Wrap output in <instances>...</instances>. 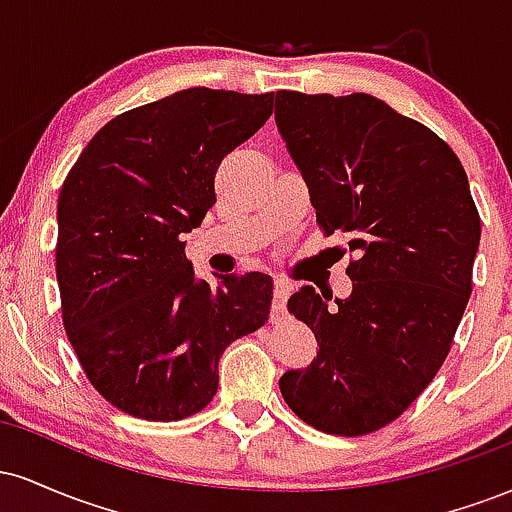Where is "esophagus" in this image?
Masks as SVG:
<instances>
[{
    "label": "esophagus",
    "instance_id": "obj_1",
    "mask_svg": "<svg viewBox=\"0 0 512 512\" xmlns=\"http://www.w3.org/2000/svg\"><path fill=\"white\" fill-rule=\"evenodd\" d=\"M291 289H293V286L286 279H276L274 281V301H272V315L274 317L284 315L286 301H289V296H291Z\"/></svg>",
    "mask_w": 512,
    "mask_h": 512
}]
</instances>
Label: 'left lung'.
Wrapping results in <instances>:
<instances>
[{"instance_id":"1","label":"left lung","mask_w":512,"mask_h":512,"mask_svg":"<svg viewBox=\"0 0 512 512\" xmlns=\"http://www.w3.org/2000/svg\"><path fill=\"white\" fill-rule=\"evenodd\" d=\"M276 127L317 223L349 236L351 296L303 286L289 313L317 339L281 375L305 424L363 436L395 421L436 378L469 293L481 221L460 158L436 132L368 96L276 91Z\"/></svg>"}]
</instances>
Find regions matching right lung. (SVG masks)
Wrapping results in <instances>:
<instances>
[{
    "mask_svg": "<svg viewBox=\"0 0 512 512\" xmlns=\"http://www.w3.org/2000/svg\"><path fill=\"white\" fill-rule=\"evenodd\" d=\"M272 98L197 86L139 105L98 129L64 180V330L91 385L129 416L202 411L226 346L267 322L272 279L231 274L211 289L182 233L214 207L216 168L269 120Z\"/></svg>",
    "mask_w": 512,
    "mask_h": 512,
    "instance_id": "obj_1",
    "label": "right lung"
}]
</instances>
